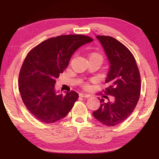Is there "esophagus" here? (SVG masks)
<instances>
[{
  "mask_svg": "<svg viewBox=\"0 0 159 159\" xmlns=\"http://www.w3.org/2000/svg\"><path fill=\"white\" fill-rule=\"evenodd\" d=\"M80 96H81L82 98H90V95L88 94H86V93H80Z\"/></svg>",
  "mask_w": 159,
  "mask_h": 159,
  "instance_id": "obj_1",
  "label": "esophagus"
}]
</instances>
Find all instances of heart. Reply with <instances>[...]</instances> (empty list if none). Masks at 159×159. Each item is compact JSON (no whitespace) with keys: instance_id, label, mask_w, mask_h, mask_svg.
<instances>
[{"instance_id":"b5f03b06","label":"heart","mask_w":159,"mask_h":159,"mask_svg":"<svg viewBox=\"0 0 159 159\" xmlns=\"http://www.w3.org/2000/svg\"><path fill=\"white\" fill-rule=\"evenodd\" d=\"M93 58H95V59H103V57H102V55L101 53H98V52H93L90 54V59H93Z\"/></svg>"}]
</instances>
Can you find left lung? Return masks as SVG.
Returning a JSON list of instances; mask_svg holds the SVG:
<instances>
[{
	"label": "left lung",
	"instance_id": "8db88e82",
	"mask_svg": "<svg viewBox=\"0 0 159 159\" xmlns=\"http://www.w3.org/2000/svg\"><path fill=\"white\" fill-rule=\"evenodd\" d=\"M109 61L105 93L114 98L113 102L98 99L101 106L93 116L108 127L119 125L133 112L140 95L141 81L133 55L127 47L109 36H96Z\"/></svg>",
	"mask_w": 159,
	"mask_h": 159
}]
</instances>
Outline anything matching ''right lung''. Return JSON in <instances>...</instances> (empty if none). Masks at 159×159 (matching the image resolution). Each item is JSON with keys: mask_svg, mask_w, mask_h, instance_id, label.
<instances>
[{"mask_svg": "<svg viewBox=\"0 0 159 159\" xmlns=\"http://www.w3.org/2000/svg\"><path fill=\"white\" fill-rule=\"evenodd\" d=\"M93 39L68 34L43 41L26 56L19 76V89L28 111L42 122L50 124L64 118L79 95L75 91L58 94L56 78L68 66L74 53Z\"/></svg>", "mask_w": 159, "mask_h": 159, "instance_id": "add662e5", "label": "right lung"}]
</instances>
